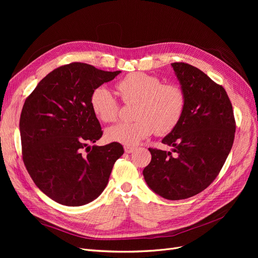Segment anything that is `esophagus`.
Wrapping results in <instances>:
<instances>
[{
	"mask_svg": "<svg viewBox=\"0 0 258 258\" xmlns=\"http://www.w3.org/2000/svg\"><path fill=\"white\" fill-rule=\"evenodd\" d=\"M124 151H125V153L126 154H132V153H134L135 151H136V147H134V146H124Z\"/></svg>",
	"mask_w": 258,
	"mask_h": 258,
	"instance_id": "1",
	"label": "esophagus"
}]
</instances>
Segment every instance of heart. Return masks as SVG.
I'll return each mask as SVG.
<instances>
[{
	"label": "heart",
	"mask_w": 258,
	"mask_h": 258,
	"mask_svg": "<svg viewBox=\"0 0 258 258\" xmlns=\"http://www.w3.org/2000/svg\"><path fill=\"white\" fill-rule=\"evenodd\" d=\"M117 88L126 103L135 102L134 118L130 123H119L105 131V139L135 146L155 132L165 135L180 122L186 103L183 89L174 84H162L159 77L135 72L121 79ZM90 104L96 117L103 122H114L119 104L106 86L95 88Z\"/></svg>",
	"instance_id": "obj_1"
}]
</instances>
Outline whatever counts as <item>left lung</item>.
Here are the masks:
<instances>
[{"label":"left lung","mask_w":258,"mask_h":258,"mask_svg":"<svg viewBox=\"0 0 258 258\" xmlns=\"http://www.w3.org/2000/svg\"><path fill=\"white\" fill-rule=\"evenodd\" d=\"M186 97L183 116L162 143L172 152L148 148L152 161L143 169L146 184L160 197H194L218 177L232 148L235 120L225 89L198 68L172 62Z\"/></svg>","instance_id":"8db88e82"}]
</instances>
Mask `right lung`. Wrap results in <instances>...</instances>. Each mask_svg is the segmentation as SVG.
Listing matches in <instances>:
<instances>
[{
  "instance_id": "1",
  "label": "right lung",
  "mask_w": 258,
  "mask_h": 258,
  "mask_svg": "<svg viewBox=\"0 0 258 258\" xmlns=\"http://www.w3.org/2000/svg\"><path fill=\"white\" fill-rule=\"evenodd\" d=\"M120 73L84 62L66 64L40 80L24 103L20 118L24 164L40 190L61 205L83 206L97 199L124 153L117 142L89 146L102 136L91 93Z\"/></svg>"
}]
</instances>
